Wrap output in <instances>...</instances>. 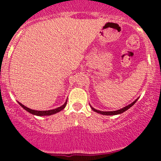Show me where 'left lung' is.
<instances>
[{
	"label": "left lung",
	"instance_id": "obj_1",
	"mask_svg": "<svg viewBox=\"0 0 161 161\" xmlns=\"http://www.w3.org/2000/svg\"><path fill=\"white\" fill-rule=\"evenodd\" d=\"M138 100V99H137ZM137 100H136V101H134V102H132V104H130L128 106L125 107V108L120 109V110H115V111H101V110H96V109L92 108V110H94V111L98 113V114H103V115H116V114H122V113L125 112V110H127L128 109H129L131 108L132 106H133V105L136 104V102L137 101Z\"/></svg>",
	"mask_w": 161,
	"mask_h": 161
}]
</instances>
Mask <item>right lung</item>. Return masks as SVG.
Listing matches in <instances>:
<instances>
[{
  "label": "right lung",
  "instance_id": "right-lung-1",
  "mask_svg": "<svg viewBox=\"0 0 161 161\" xmlns=\"http://www.w3.org/2000/svg\"><path fill=\"white\" fill-rule=\"evenodd\" d=\"M19 104H20V106H21L22 108H23L25 110H27L28 112H29L30 114H34V115H36V116H49V115H52V114H56V113L60 112V110H64V108L66 106L67 101H66L65 104H64V105H62V106L60 107V108H57L56 109H53V110H42V111H39V110H32V109L28 108H26V107L24 106L23 104H22L21 103H19Z\"/></svg>",
  "mask_w": 161,
  "mask_h": 161
}]
</instances>
